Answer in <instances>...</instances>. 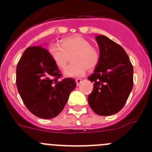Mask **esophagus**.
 Segmentation results:
<instances>
[{
	"mask_svg": "<svg viewBox=\"0 0 152 152\" xmlns=\"http://www.w3.org/2000/svg\"><path fill=\"white\" fill-rule=\"evenodd\" d=\"M75 81H76V84H77V85L78 86V85H80V83H81V81H82V80H81V79H76V80H75Z\"/></svg>",
	"mask_w": 152,
	"mask_h": 152,
	"instance_id": "34e87169",
	"label": "esophagus"
}]
</instances>
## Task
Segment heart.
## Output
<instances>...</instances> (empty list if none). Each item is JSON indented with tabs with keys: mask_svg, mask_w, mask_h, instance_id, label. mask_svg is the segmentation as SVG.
<instances>
[{
	"mask_svg": "<svg viewBox=\"0 0 152 152\" xmlns=\"http://www.w3.org/2000/svg\"><path fill=\"white\" fill-rule=\"evenodd\" d=\"M49 55L56 66L61 69L66 67L72 56V63L64 72V75L68 77H82L87 68L94 69L100 60V53L97 49L91 46L88 39L78 35L64 39L61 46L56 44L51 45Z\"/></svg>",
	"mask_w": 152,
	"mask_h": 152,
	"instance_id": "obj_1",
	"label": "heart"
}]
</instances>
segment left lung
Instances as JSON below:
<instances>
[{"mask_svg": "<svg viewBox=\"0 0 152 152\" xmlns=\"http://www.w3.org/2000/svg\"><path fill=\"white\" fill-rule=\"evenodd\" d=\"M100 60L88 79L94 88L88 97L95 113L111 116L124 107L133 87V67L126 51L108 37H95Z\"/></svg>", "mask_w": 152, "mask_h": 152, "instance_id": "left-lung-1", "label": "left lung"}]
</instances>
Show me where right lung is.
<instances>
[{
  "label": "right lung",
  "mask_w": 152,
  "mask_h": 152,
  "mask_svg": "<svg viewBox=\"0 0 152 152\" xmlns=\"http://www.w3.org/2000/svg\"><path fill=\"white\" fill-rule=\"evenodd\" d=\"M61 75L41 45L24 51L17 64L16 83L24 104L35 116L49 119L62 111L76 82L69 77L58 80Z\"/></svg>",
  "instance_id": "1"
}]
</instances>
